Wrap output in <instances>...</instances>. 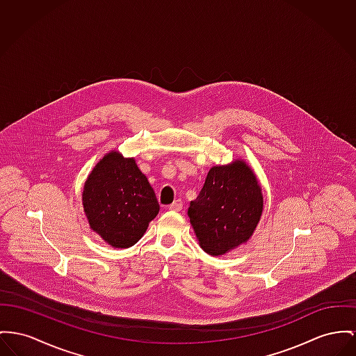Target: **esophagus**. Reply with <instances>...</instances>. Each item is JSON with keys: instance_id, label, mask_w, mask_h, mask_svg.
Masks as SVG:
<instances>
[{"instance_id": "obj_1", "label": "esophagus", "mask_w": 356, "mask_h": 356, "mask_svg": "<svg viewBox=\"0 0 356 356\" xmlns=\"http://www.w3.org/2000/svg\"><path fill=\"white\" fill-rule=\"evenodd\" d=\"M182 207H184L182 201H181V200H177V201H174V202L168 207V209H170V211H174V212H179V211L182 209Z\"/></svg>"}]
</instances>
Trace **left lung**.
Masks as SVG:
<instances>
[{"label":"left lung","instance_id":"8db88e82","mask_svg":"<svg viewBox=\"0 0 356 356\" xmlns=\"http://www.w3.org/2000/svg\"><path fill=\"white\" fill-rule=\"evenodd\" d=\"M263 211V194L255 172L244 161L213 166L188 214L201 248L222 255L247 243Z\"/></svg>","mask_w":356,"mask_h":356}]
</instances>
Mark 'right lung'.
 <instances>
[{"label": "right lung", "instance_id": "add662e5", "mask_svg": "<svg viewBox=\"0 0 356 356\" xmlns=\"http://www.w3.org/2000/svg\"><path fill=\"white\" fill-rule=\"evenodd\" d=\"M90 228L115 248L139 241L159 213L155 191L134 158L108 152L89 174L82 191Z\"/></svg>", "mask_w": 356, "mask_h": 356}]
</instances>
